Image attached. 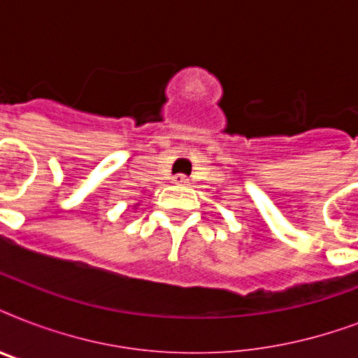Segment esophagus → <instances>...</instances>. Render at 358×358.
Masks as SVG:
<instances>
[{"instance_id":"34e87169","label":"esophagus","mask_w":358,"mask_h":358,"mask_svg":"<svg viewBox=\"0 0 358 358\" xmlns=\"http://www.w3.org/2000/svg\"><path fill=\"white\" fill-rule=\"evenodd\" d=\"M173 182L178 185H187L189 184V178L185 174H176V176H173Z\"/></svg>"}]
</instances>
